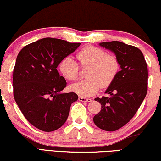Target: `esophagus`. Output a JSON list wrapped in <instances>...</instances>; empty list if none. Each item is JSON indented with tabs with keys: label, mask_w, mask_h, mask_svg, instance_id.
I'll list each match as a JSON object with an SVG mask.
<instances>
[{
	"label": "esophagus",
	"mask_w": 161,
	"mask_h": 161,
	"mask_svg": "<svg viewBox=\"0 0 161 161\" xmlns=\"http://www.w3.org/2000/svg\"><path fill=\"white\" fill-rule=\"evenodd\" d=\"M79 101H82V102H91L92 101V99L91 98H86V97H79Z\"/></svg>",
	"instance_id": "esophagus-1"
}]
</instances>
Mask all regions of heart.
<instances>
[{"label":"heart","mask_w":161,"mask_h":161,"mask_svg":"<svg viewBox=\"0 0 161 161\" xmlns=\"http://www.w3.org/2000/svg\"><path fill=\"white\" fill-rule=\"evenodd\" d=\"M76 58L81 67H88L86 72L87 79L71 85L69 89L81 97L94 95L99 87L107 88L119 72L120 62L118 58L97 46H86L77 53ZM59 68L67 80L75 81L78 78L79 64L70 58L62 60Z\"/></svg>","instance_id":"1"}]
</instances>
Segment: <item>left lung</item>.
<instances>
[{
	"instance_id": "left-lung-1",
	"label": "left lung",
	"mask_w": 161,
	"mask_h": 161,
	"mask_svg": "<svg viewBox=\"0 0 161 161\" xmlns=\"http://www.w3.org/2000/svg\"><path fill=\"white\" fill-rule=\"evenodd\" d=\"M119 60L121 69L106 89L109 97L95 98L101 110L93 121L100 129L117 130L132 119L148 91V67L142 52L138 48L119 41L100 42Z\"/></svg>"
}]
</instances>
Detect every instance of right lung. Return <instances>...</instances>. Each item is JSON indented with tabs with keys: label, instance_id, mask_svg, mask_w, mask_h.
Returning a JSON list of instances; mask_svg holds the SVG:
<instances>
[{
	"label": "right lung",
	"instance_id": "1",
	"mask_svg": "<svg viewBox=\"0 0 161 161\" xmlns=\"http://www.w3.org/2000/svg\"><path fill=\"white\" fill-rule=\"evenodd\" d=\"M80 42L43 38L19 52L13 69V95L29 123L45 132L60 128L67 121L74 92L61 94L67 86L58 66L75 51Z\"/></svg>",
	"mask_w": 161,
	"mask_h": 161
}]
</instances>
